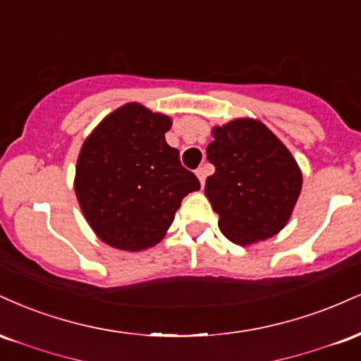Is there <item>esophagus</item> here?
I'll use <instances>...</instances> for the list:
<instances>
[{
    "label": "esophagus",
    "instance_id": "34e87169",
    "mask_svg": "<svg viewBox=\"0 0 361 361\" xmlns=\"http://www.w3.org/2000/svg\"><path fill=\"white\" fill-rule=\"evenodd\" d=\"M195 175H197L198 181H200V186H202V188H204V185H205V178H207V171H205V168H198L197 171H195Z\"/></svg>",
    "mask_w": 361,
    "mask_h": 361
}]
</instances>
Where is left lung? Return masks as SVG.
<instances>
[{
    "label": "left lung",
    "instance_id": "obj_1",
    "mask_svg": "<svg viewBox=\"0 0 361 361\" xmlns=\"http://www.w3.org/2000/svg\"><path fill=\"white\" fill-rule=\"evenodd\" d=\"M207 159L215 173L205 195L229 241L250 246L287 226L302 190L295 157L256 118H234L212 128Z\"/></svg>",
    "mask_w": 361,
    "mask_h": 361
}]
</instances>
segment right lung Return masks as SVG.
Returning a JSON list of instances; mask_svg holds the SVG:
<instances>
[{
  "label": "right lung",
  "mask_w": 361,
  "mask_h": 361,
  "mask_svg": "<svg viewBox=\"0 0 361 361\" xmlns=\"http://www.w3.org/2000/svg\"><path fill=\"white\" fill-rule=\"evenodd\" d=\"M171 118L126 103L93 128L76 163L74 192L97 238L120 251L156 246L181 200L200 190L164 134Z\"/></svg>",
  "instance_id": "1"
}]
</instances>
